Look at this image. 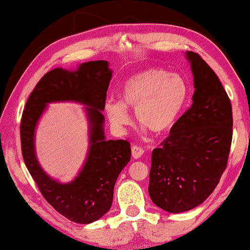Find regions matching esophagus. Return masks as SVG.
I'll list each match as a JSON object with an SVG mask.
<instances>
[{"instance_id":"esophagus-1","label":"esophagus","mask_w":250,"mask_h":250,"mask_svg":"<svg viewBox=\"0 0 250 250\" xmlns=\"http://www.w3.org/2000/svg\"><path fill=\"white\" fill-rule=\"evenodd\" d=\"M143 152H145V150L142 148H140L138 146H132V157L134 159L140 158L143 155Z\"/></svg>"}]
</instances>
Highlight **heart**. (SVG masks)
Returning <instances> with one entry per match:
<instances>
[{"instance_id":"heart-1","label":"heart","mask_w":250,"mask_h":250,"mask_svg":"<svg viewBox=\"0 0 250 250\" xmlns=\"http://www.w3.org/2000/svg\"><path fill=\"white\" fill-rule=\"evenodd\" d=\"M188 97L186 82L179 75L152 68L134 75L123 85L121 102H105L104 111L115 128L131 124L128 110L136 121L155 134L168 131L182 111Z\"/></svg>"}]
</instances>
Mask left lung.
Wrapping results in <instances>:
<instances>
[{"instance_id":"obj_1","label":"left lung","mask_w":250,"mask_h":250,"mask_svg":"<svg viewBox=\"0 0 250 250\" xmlns=\"http://www.w3.org/2000/svg\"><path fill=\"white\" fill-rule=\"evenodd\" d=\"M193 74L192 104L151 156L153 204L182 213L209 197L227 168L232 142V105L217 75L198 53L187 52Z\"/></svg>"}]
</instances>
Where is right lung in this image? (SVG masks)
Here are the masks:
<instances>
[{
  "instance_id": "obj_1",
  "label": "right lung",
  "mask_w": 250,
  "mask_h": 250,
  "mask_svg": "<svg viewBox=\"0 0 250 250\" xmlns=\"http://www.w3.org/2000/svg\"><path fill=\"white\" fill-rule=\"evenodd\" d=\"M111 70L104 60L82 63L74 73L56 68L41 78L22 111L20 140L23 162L45 200L68 220L88 224L110 209L116 180L131 159V143L105 140L102 115ZM76 101L88 105L90 149L83 169L73 183L62 185L40 168L35 155L33 133L46 104Z\"/></svg>"
}]
</instances>
